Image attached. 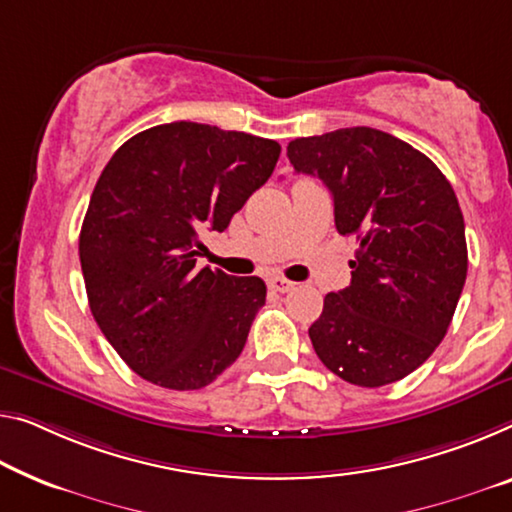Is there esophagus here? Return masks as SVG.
<instances>
[{"label":"esophagus","mask_w":512,"mask_h":512,"mask_svg":"<svg viewBox=\"0 0 512 512\" xmlns=\"http://www.w3.org/2000/svg\"><path fill=\"white\" fill-rule=\"evenodd\" d=\"M270 288L277 290V293H290V290L295 288V283L288 281V279H283V277H272L270 279Z\"/></svg>","instance_id":"esophagus-1"}]
</instances>
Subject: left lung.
Segmentation results:
<instances>
[{"label":"left lung","instance_id":"obj_1","mask_svg":"<svg viewBox=\"0 0 512 512\" xmlns=\"http://www.w3.org/2000/svg\"><path fill=\"white\" fill-rule=\"evenodd\" d=\"M288 160L327 185L336 231L359 240L350 286L309 327L313 350L357 387L403 380L442 343L465 286L458 196L430 157L364 125L290 141Z\"/></svg>","mask_w":512,"mask_h":512}]
</instances>
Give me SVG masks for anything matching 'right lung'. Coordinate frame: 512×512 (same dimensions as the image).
I'll use <instances>...</instances> for the list:
<instances>
[{
    "instance_id": "add662e5",
    "label": "right lung",
    "mask_w": 512,
    "mask_h": 512,
    "mask_svg": "<svg viewBox=\"0 0 512 512\" xmlns=\"http://www.w3.org/2000/svg\"><path fill=\"white\" fill-rule=\"evenodd\" d=\"M279 153L272 139L176 121L102 169L80 233L84 286L100 332L144 380L201 389L240 357L265 281L199 270V233L224 231Z\"/></svg>"
}]
</instances>
